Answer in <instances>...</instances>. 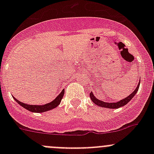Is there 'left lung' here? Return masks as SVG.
<instances>
[{
	"mask_svg": "<svg viewBox=\"0 0 154 154\" xmlns=\"http://www.w3.org/2000/svg\"><path fill=\"white\" fill-rule=\"evenodd\" d=\"M140 81L141 80H139V83H138V86H136V89L131 93L129 96H127V97L125 98L122 99V100H119V102H116V103H107V102H104V101H102V100H100L99 99H97L95 96L94 95L92 91L90 92V97H91V100H92L93 103H95L96 105H97L98 106L100 107H103V108H107V109H118V108H120V107L125 106L127 103L130 101V100L133 99V97L136 95V94L137 93L138 90H139V85H140Z\"/></svg>",
	"mask_w": 154,
	"mask_h": 154,
	"instance_id": "1",
	"label": "left lung"
}]
</instances>
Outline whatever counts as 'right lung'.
Wrapping results in <instances>:
<instances>
[{"instance_id":"1","label":"right lung","mask_w":154,"mask_h":154,"mask_svg":"<svg viewBox=\"0 0 154 154\" xmlns=\"http://www.w3.org/2000/svg\"><path fill=\"white\" fill-rule=\"evenodd\" d=\"M65 93V89H63V91L60 92V94L58 96H57L55 99L54 100H52L50 103H46L44 105H29L27 104V103H24L22 102L19 101L18 100H17L15 97L12 96L14 100L17 102L19 105H21V106L24 107L26 109L29 110V111L32 112H38V113H42L45 112L49 111V110L53 109L56 108V107L58 106V105H60V102H61L62 99H63V96H64Z\"/></svg>"}]
</instances>
